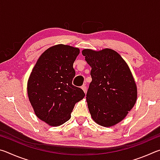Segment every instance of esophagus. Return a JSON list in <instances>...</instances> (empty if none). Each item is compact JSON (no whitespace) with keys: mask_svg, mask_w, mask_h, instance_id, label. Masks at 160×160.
Returning a JSON list of instances; mask_svg holds the SVG:
<instances>
[{"mask_svg":"<svg viewBox=\"0 0 160 160\" xmlns=\"http://www.w3.org/2000/svg\"><path fill=\"white\" fill-rule=\"evenodd\" d=\"M81 88H82V90L84 91V92L86 93V92H87V87L85 85H82V87H81Z\"/></svg>","mask_w":160,"mask_h":160,"instance_id":"1","label":"esophagus"}]
</instances>
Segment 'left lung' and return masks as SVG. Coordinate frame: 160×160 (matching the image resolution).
<instances>
[{"label": "left lung", "mask_w": 160, "mask_h": 160, "mask_svg": "<svg viewBox=\"0 0 160 160\" xmlns=\"http://www.w3.org/2000/svg\"><path fill=\"white\" fill-rule=\"evenodd\" d=\"M82 53L92 68V80L86 97L92 118L102 126H115L128 115L137 100V85L131 70L111 48H85Z\"/></svg>", "instance_id": "1"}]
</instances>
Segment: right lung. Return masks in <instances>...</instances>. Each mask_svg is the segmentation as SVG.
<instances>
[{
    "mask_svg": "<svg viewBox=\"0 0 160 160\" xmlns=\"http://www.w3.org/2000/svg\"><path fill=\"white\" fill-rule=\"evenodd\" d=\"M79 53V48L69 45L51 47L39 56L29 77L28 94L35 115L51 126L68 121L75 103L85 96L72 84V66Z\"/></svg>",
    "mask_w": 160,
    "mask_h": 160,
    "instance_id": "add662e5",
    "label": "right lung"
}]
</instances>
